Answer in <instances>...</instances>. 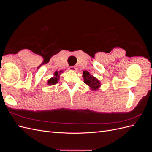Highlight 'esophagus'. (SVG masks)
Instances as JSON below:
<instances>
[{
    "instance_id": "obj_1",
    "label": "esophagus",
    "mask_w": 152,
    "mask_h": 152,
    "mask_svg": "<svg viewBox=\"0 0 152 152\" xmlns=\"http://www.w3.org/2000/svg\"><path fill=\"white\" fill-rule=\"evenodd\" d=\"M69 70L71 71H75L77 70V68L75 66H70V68H69Z\"/></svg>"
}]
</instances>
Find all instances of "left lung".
Returning <instances> with one entry per match:
<instances>
[{
    "label": "left lung",
    "mask_w": 152,
    "mask_h": 152,
    "mask_svg": "<svg viewBox=\"0 0 152 152\" xmlns=\"http://www.w3.org/2000/svg\"><path fill=\"white\" fill-rule=\"evenodd\" d=\"M82 77H83L84 83L88 86L92 91L98 90L101 86H102L99 80L98 79H96L93 75H91L89 72L86 70L84 71Z\"/></svg>",
    "instance_id": "8db88e82"
}]
</instances>
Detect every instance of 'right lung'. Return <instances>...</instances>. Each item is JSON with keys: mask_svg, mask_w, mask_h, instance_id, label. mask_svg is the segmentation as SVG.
<instances>
[{"mask_svg": "<svg viewBox=\"0 0 152 152\" xmlns=\"http://www.w3.org/2000/svg\"><path fill=\"white\" fill-rule=\"evenodd\" d=\"M63 70H60V71H56L54 73V76L53 77L50 78L49 79L48 82H47V84L49 86H53L57 84L59 80V77H60V75L61 73H63Z\"/></svg>", "mask_w": 152, "mask_h": 152, "instance_id": "obj_1", "label": "right lung"}]
</instances>
